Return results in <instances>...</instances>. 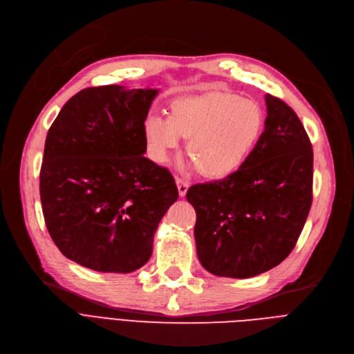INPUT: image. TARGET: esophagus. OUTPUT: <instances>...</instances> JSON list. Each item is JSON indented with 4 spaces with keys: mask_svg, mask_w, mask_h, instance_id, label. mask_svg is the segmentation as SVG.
<instances>
[{
    "mask_svg": "<svg viewBox=\"0 0 354 354\" xmlns=\"http://www.w3.org/2000/svg\"><path fill=\"white\" fill-rule=\"evenodd\" d=\"M176 185H178V192H179V196H185L188 192V188H189V183L187 180H183L180 178H176Z\"/></svg>",
    "mask_w": 354,
    "mask_h": 354,
    "instance_id": "obj_1",
    "label": "esophagus"
}]
</instances>
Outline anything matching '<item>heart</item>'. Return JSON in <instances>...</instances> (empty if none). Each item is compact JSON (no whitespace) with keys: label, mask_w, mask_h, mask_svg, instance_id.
<instances>
[{"label":"heart","mask_w":354,"mask_h":354,"mask_svg":"<svg viewBox=\"0 0 354 354\" xmlns=\"http://www.w3.org/2000/svg\"><path fill=\"white\" fill-rule=\"evenodd\" d=\"M264 111L258 103L227 91H207L176 97L167 118L147 116L143 135L149 156L165 163L171 152L188 140V155L199 172L222 179L245 165L263 136Z\"/></svg>","instance_id":"b5f03b06"}]
</instances>
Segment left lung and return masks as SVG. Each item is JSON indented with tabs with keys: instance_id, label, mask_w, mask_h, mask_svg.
I'll list each match as a JSON object with an SVG mask.
<instances>
[{
	"instance_id": "8db88e82",
	"label": "left lung",
	"mask_w": 354,
	"mask_h": 354,
	"mask_svg": "<svg viewBox=\"0 0 354 354\" xmlns=\"http://www.w3.org/2000/svg\"><path fill=\"white\" fill-rule=\"evenodd\" d=\"M266 129L245 165L187 192L196 212L198 258L218 277L250 278L283 263L311 208L308 135L281 99L266 95Z\"/></svg>"
}]
</instances>
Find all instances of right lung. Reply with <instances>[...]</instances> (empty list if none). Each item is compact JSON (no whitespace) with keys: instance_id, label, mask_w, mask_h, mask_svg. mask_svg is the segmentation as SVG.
<instances>
[{"instance_id":"1","label":"right lung","mask_w":354,"mask_h":354,"mask_svg":"<svg viewBox=\"0 0 354 354\" xmlns=\"http://www.w3.org/2000/svg\"><path fill=\"white\" fill-rule=\"evenodd\" d=\"M156 95L87 87L48 129L40 171L44 221L62 254L86 268L127 274L143 267L178 199L171 172L143 156V124Z\"/></svg>"}]
</instances>
